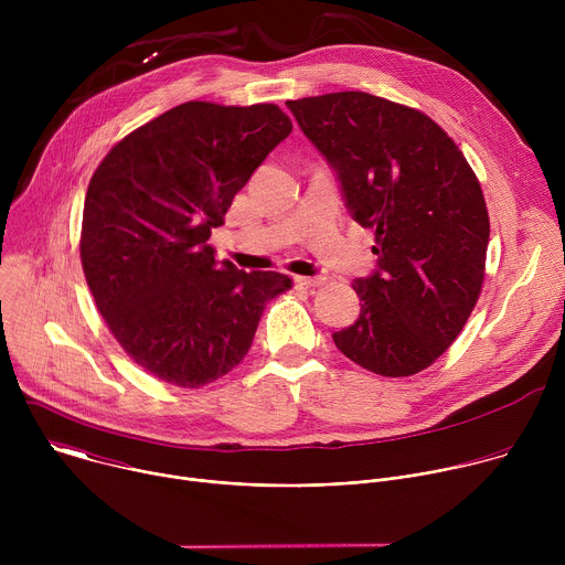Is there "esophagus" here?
I'll return each instance as SVG.
<instances>
[{
  "label": "esophagus",
  "instance_id": "1",
  "mask_svg": "<svg viewBox=\"0 0 565 565\" xmlns=\"http://www.w3.org/2000/svg\"><path fill=\"white\" fill-rule=\"evenodd\" d=\"M295 281H297L299 286L312 288V286H321V284H327V277H321V275H315V277H295Z\"/></svg>",
  "mask_w": 565,
  "mask_h": 565
}]
</instances>
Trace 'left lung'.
Here are the masks:
<instances>
[{"mask_svg":"<svg viewBox=\"0 0 565 565\" xmlns=\"http://www.w3.org/2000/svg\"><path fill=\"white\" fill-rule=\"evenodd\" d=\"M286 105L351 216L375 230L377 270L353 281L362 310L333 333L335 347L384 377L427 369L462 331L486 277L490 216L476 174L418 109L364 92Z\"/></svg>","mask_w":565,"mask_h":565,"instance_id":"obj_1","label":"left lung"}]
</instances>
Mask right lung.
<instances>
[{"label":"right lung","mask_w":565,"mask_h":565,"mask_svg":"<svg viewBox=\"0 0 565 565\" xmlns=\"http://www.w3.org/2000/svg\"><path fill=\"white\" fill-rule=\"evenodd\" d=\"M292 131L277 105L185 103L125 136L92 177L79 259L127 355L199 388L250 351L262 312L292 281L216 262L207 238L234 194Z\"/></svg>","instance_id":"right-lung-1"}]
</instances>
